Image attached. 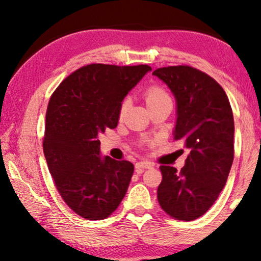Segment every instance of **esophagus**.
Segmentation results:
<instances>
[{"label": "esophagus", "mask_w": 261, "mask_h": 261, "mask_svg": "<svg viewBox=\"0 0 261 261\" xmlns=\"http://www.w3.org/2000/svg\"><path fill=\"white\" fill-rule=\"evenodd\" d=\"M149 167H152V164H149L147 162H139L135 164V171H137L138 173H142L146 169H149Z\"/></svg>", "instance_id": "esophagus-1"}]
</instances>
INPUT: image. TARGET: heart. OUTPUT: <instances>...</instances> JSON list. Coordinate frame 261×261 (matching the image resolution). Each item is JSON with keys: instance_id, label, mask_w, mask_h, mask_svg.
<instances>
[{"instance_id": "heart-1", "label": "heart", "mask_w": 261, "mask_h": 261, "mask_svg": "<svg viewBox=\"0 0 261 261\" xmlns=\"http://www.w3.org/2000/svg\"><path fill=\"white\" fill-rule=\"evenodd\" d=\"M165 99H170V96L167 95V92L164 90L163 88L151 87L145 91V101L147 107H151L160 101H165ZM127 106H128L127 99H124L120 106V112H119L120 116L124 115V113H126L127 110Z\"/></svg>"}]
</instances>
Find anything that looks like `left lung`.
<instances>
[{
    "instance_id": "1",
    "label": "left lung",
    "mask_w": 261,
    "mask_h": 261,
    "mask_svg": "<svg viewBox=\"0 0 261 261\" xmlns=\"http://www.w3.org/2000/svg\"><path fill=\"white\" fill-rule=\"evenodd\" d=\"M177 99L174 140H183L189 155L180 172L160 166L158 202L167 215L194 221L208 212L226 185L234 159V117L222 87L189 65L159 67Z\"/></svg>"
}]
</instances>
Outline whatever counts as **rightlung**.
I'll list each match as a JSON object with an SVG mask.
<instances>
[{"label":"right lung","instance_id":"add662e5","mask_svg":"<svg viewBox=\"0 0 261 261\" xmlns=\"http://www.w3.org/2000/svg\"><path fill=\"white\" fill-rule=\"evenodd\" d=\"M149 70L90 64L67 76L49 98L44 154L64 202L83 219H107L126 195L134 165L102 159L97 137L117 126L124 96Z\"/></svg>","mask_w":261,"mask_h":261}]
</instances>
